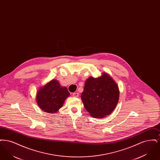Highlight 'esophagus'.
<instances>
[{"label":"esophagus","mask_w":160,"mask_h":160,"mask_svg":"<svg viewBox=\"0 0 160 160\" xmlns=\"http://www.w3.org/2000/svg\"><path fill=\"white\" fill-rule=\"evenodd\" d=\"M72 96H73V97H78V96H79V93H78V92H74V93H73Z\"/></svg>","instance_id":"1"}]
</instances>
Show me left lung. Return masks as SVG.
<instances>
[{
	"mask_svg": "<svg viewBox=\"0 0 160 160\" xmlns=\"http://www.w3.org/2000/svg\"><path fill=\"white\" fill-rule=\"evenodd\" d=\"M81 98L84 108L95 118L111 114L119 98L118 84L106 72L98 78L89 77L85 82Z\"/></svg>",
	"mask_w": 160,
	"mask_h": 160,
	"instance_id": "1",
	"label": "left lung"
}]
</instances>
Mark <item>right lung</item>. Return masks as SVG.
Returning <instances> with one entry per match:
<instances>
[{"instance_id":"1","label":"right lung","mask_w":160,"mask_h":160,"mask_svg":"<svg viewBox=\"0 0 160 160\" xmlns=\"http://www.w3.org/2000/svg\"><path fill=\"white\" fill-rule=\"evenodd\" d=\"M70 93L66 87L61 86L56 80H52L39 88L36 100L39 108L48 113H57Z\"/></svg>"}]
</instances>
